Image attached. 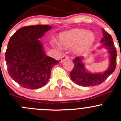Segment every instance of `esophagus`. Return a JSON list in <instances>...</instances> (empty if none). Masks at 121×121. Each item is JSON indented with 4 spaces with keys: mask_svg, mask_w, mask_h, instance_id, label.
Segmentation results:
<instances>
[{
    "mask_svg": "<svg viewBox=\"0 0 121 121\" xmlns=\"http://www.w3.org/2000/svg\"><path fill=\"white\" fill-rule=\"evenodd\" d=\"M68 58H69V57L67 55L64 54V55H63V56L61 57V62H63L65 60H67Z\"/></svg>",
    "mask_w": 121,
    "mask_h": 121,
    "instance_id": "esophagus-1",
    "label": "esophagus"
}]
</instances>
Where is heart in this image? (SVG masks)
I'll return each instance as SVG.
<instances>
[{"label":"heart","mask_w":121,"mask_h":121,"mask_svg":"<svg viewBox=\"0 0 121 121\" xmlns=\"http://www.w3.org/2000/svg\"><path fill=\"white\" fill-rule=\"evenodd\" d=\"M95 41V35L92 32L84 29H74L61 33L58 37V42L53 40L52 43L59 48H61V46L65 48L75 46V52L82 53L89 49Z\"/></svg>","instance_id":"1"}]
</instances>
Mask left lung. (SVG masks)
Segmentation results:
<instances>
[{
    "instance_id": "left-lung-1",
    "label": "left lung",
    "mask_w": 121,
    "mask_h": 121,
    "mask_svg": "<svg viewBox=\"0 0 121 121\" xmlns=\"http://www.w3.org/2000/svg\"><path fill=\"white\" fill-rule=\"evenodd\" d=\"M103 37L100 42L102 47L108 50L110 55V65L107 69L102 73L89 72L84 67L83 57H75L73 60L74 67L70 73L72 80L77 84L83 87L95 86L104 82L115 71L117 64V50L111 35L102 29Z\"/></svg>"
}]
</instances>
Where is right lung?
<instances>
[{"label":"right lung","mask_w":121,"mask_h":121,"mask_svg":"<svg viewBox=\"0 0 121 121\" xmlns=\"http://www.w3.org/2000/svg\"><path fill=\"white\" fill-rule=\"evenodd\" d=\"M52 29L49 25L25 26L8 43L5 60L9 75L22 87L41 88L48 82L52 68L59 61L47 56L38 39Z\"/></svg>","instance_id":"add662e5"}]
</instances>
